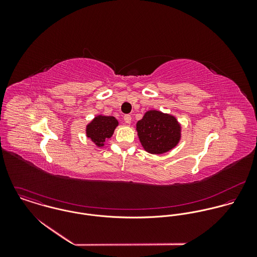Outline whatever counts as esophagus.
Segmentation results:
<instances>
[{
    "label": "esophagus",
    "mask_w": 257,
    "mask_h": 257,
    "mask_svg": "<svg viewBox=\"0 0 257 257\" xmlns=\"http://www.w3.org/2000/svg\"><path fill=\"white\" fill-rule=\"evenodd\" d=\"M123 119H124V122H125V123L130 124L131 121H132V116H131L130 114H125V115L123 116Z\"/></svg>",
    "instance_id": "esophagus-1"
}]
</instances>
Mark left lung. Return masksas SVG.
<instances>
[{
  "mask_svg": "<svg viewBox=\"0 0 257 257\" xmlns=\"http://www.w3.org/2000/svg\"><path fill=\"white\" fill-rule=\"evenodd\" d=\"M137 132L142 146L151 154L171 150L181 139V125L176 117L160 110H147L137 122Z\"/></svg>",
  "mask_w": 257,
  "mask_h": 257,
  "instance_id": "obj_1",
  "label": "left lung"
}]
</instances>
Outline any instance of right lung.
Returning <instances> with one entry per match:
<instances>
[{
	"label": "right lung",
	"mask_w": 257,
	"mask_h": 257,
	"mask_svg": "<svg viewBox=\"0 0 257 257\" xmlns=\"http://www.w3.org/2000/svg\"><path fill=\"white\" fill-rule=\"evenodd\" d=\"M118 121L114 116L99 114L87 124L86 135L97 147H104V143L112 136Z\"/></svg>",
	"instance_id": "1"
}]
</instances>
